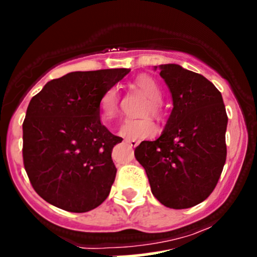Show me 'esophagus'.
<instances>
[{
    "label": "esophagus",
    "instance_id": "34e87169",
    "mask_svg": "<svg viewBox=\"0 0 257 257\" xmlns=\"http://www.w3.org/2000/svg\"><path fill=\"white\" fill-rule=\"evenodd\" d=\"M125 143L128 144V146L134 147V148H136V147L139 144V141H137V139H125Z\"/></svg>",
    "mask_w": 257,
    "mask_h": 257
}]
</instances>
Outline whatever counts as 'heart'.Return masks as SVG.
<instances>
[{
	"label": "heart",
	"instance_id": "heart-1",
	"mask_svg": "<svg viewBox=\"0 0 257 257\" xmlns=\"http://www.w3.org/2000/svg\"><path fill=\"white\" fill-rule=\"evenodd\" d=\"M136 85L149 98V103L147 105V111H151L154 115L161 113V100L162 91L157 81L148 75H142L137 78ZM100 115L104 120H110L115 118L119 111V98L115 89H109L103 95L100 100ZM156 124L148 118L142 119H129L121 125V137L126 139H143L152 137L156 133Z\"/></svg>",
	"mask_w": 257,
	"mask_h": 257
}]
</instances>
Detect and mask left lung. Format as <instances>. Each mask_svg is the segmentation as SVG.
Returning a JSON list of instances; mask_svg holds the SVG:
<instances>
[{
	"label": "left lung",
	"instance_id": "left-lung-1",
	"mask_svg": "<svg viewBox=\"0 0 257 257\" xmlns=\"http://www.w3.org/2000/svg\"><path fill=\"white\" fill-rule=\"evenodd\" d=\"M158 69L173 109L161 137L142 142L134 156L146 169L154 197L182 210L205 201L220 179L227 154V114L222 95L205 76L177 64Z\"/></svg>",
	"mask_w": 257,
	"mask_h": 257
}]
</instances>
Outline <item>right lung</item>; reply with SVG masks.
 <instances>
[{
    "mask_svg": "<svg viewBox=\"0 0 257 257\" xmlns=\"http://www.w3.org/2000/svg\"><path fill=\"white\" fill-rule=\"evenodd\" d=\"M131 69L73 71L49 81L30 100L24 164L37 195L69 212H88L106 200L116 168L111 151L123 139L100 121V100Z\"/></svg>",
    "mask_w": 257,
    "mask_h": 257,
    "instance_id": "1",
    "label": "right lung"
}]
</instances>
